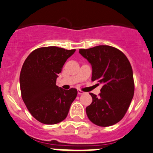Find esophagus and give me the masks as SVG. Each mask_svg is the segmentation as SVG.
Masks as SVG:
<instances>
[{
	"label": "esophagus",
	"instance_id": "1",
	"mask_svg": "<svg viewBox=\"0 0 153 153\" xmlns=\"http://www.w3.org/2000/svg\"><path fill=\"white\" fill-rule=\"evenodd\" d=\"M78 95H83V94H84V92H83V91L80 90V89H78Z\"/></svg>",
	"mask_w": 153,
	"mask_h": 153
}]
</instances>
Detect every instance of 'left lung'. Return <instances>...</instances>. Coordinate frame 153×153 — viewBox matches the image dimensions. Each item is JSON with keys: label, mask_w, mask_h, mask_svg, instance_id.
<instances>
[{"label": "left lung", "mask_w": 153, "mask_h": 153, "mask_svg": "<svg viewBox=\"0 0 153 153\" xmlns=\"http://www.w3.org/2000/svg\"><path fill=\"white\" fill-rule=\"evenodd\" d=\"M92 65V81L102 84L99 96L90 93L92 102L86 108L88 118L100 126L115 124L124 118L134 95L132 69L126 55L107 45L79 49Z\"/></svg>", "instance_id": "obj_1"}]
</instances>
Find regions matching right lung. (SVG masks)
Wrapping results in <instances>:
<instances>
[{"instance_id":"right-lung-1","label":"right lung","mask_w":153,"mask_h":153,"mask_svg":"<svg viewBox=\"0 0 153 153\" xmlns=\"http://www.w3.org/2000/svg\"><path fill=\"white\" fill-rule=\"evenodd\" d=\"M75 49L41 47L31 52L20 74L21 96L31 115L44 124H55L67 118L78 94L56 86V79Z\"/></svg>"}]
</instances>
